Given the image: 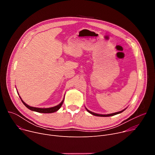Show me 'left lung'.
Masks as SVG:
<instances>
[{
    "instance_id": "8db88e82",
    "label": "left lung",
    "mask_w": 155,
    "mask_h": 155,
    "mask_svg": "<svg viewBox=\"0 0 155 155\" xmlns=\"http://www.w3.org/2000/svg\"><path fill=\"white\" fill-rule=\"evenodd\" d=\"M86 109L87 111L88 112H89L90 114H92V115H94V116H97V117H111V116H114V115H117V114H121V112H123L124 111V110H126V108H125V109H124V110H121V111H120V112H115V113H114V114H107V115H101V114H96V113L92 112L90 111V110H88L87 108H86Z\"/></svg>"
}]
</instances>
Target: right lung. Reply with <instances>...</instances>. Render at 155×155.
I'll return each instance as SVG.
<instances>
[{
  "instance_id": "obj_1",
  "label": "right lung",
  "mask_w": 155,
  "mask_h": 155,
  "mask_svg": "<svg viewBox=\"0 0 155 155\" xmlns=\"http://www.w3.org/2000/svg\"><path fill=\"white\" fill-rule=\"evenodd\" d=\"M18 93V92H17ZM22 102L23 103V104L29 110H32V111H34V112H37L38 113H43V114H50V113H54L61 108V107L62 106L63 102H64V99L62 100V101L58 105L53 107H50V108H37V107H31L29 105H28V104H26L23 100L21 99V97L19 96Z\"/></svg>"
}]
</instances>
